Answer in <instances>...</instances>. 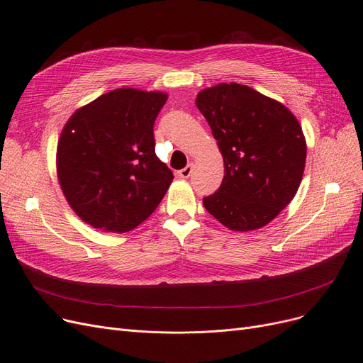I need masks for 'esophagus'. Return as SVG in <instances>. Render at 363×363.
<instances>
[{"instance_id":"34e87169","label":"esophagus","mask_w":363,"mask_h":363,"mask_svg":"<svg viewBox=\"0 0 363 363\" xmlns=\"http://www.w3.org/2000/svg\"><path fill=\"white\" fill-rule=\"evenodd\" d=\"M192 171H194V164H189L183 169L179 171V176L182 179H189V177H191V174H192Z\"/></svg>"}]
</instances>
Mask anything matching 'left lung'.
Masks as SVG:
<instances>
[{"mask_svg":"<svg viewBox=\"0 0 363 363\" xmlns=\"http://www.w3.org/2000/svg\"><path fill=\"white\" fill-rule=\"evenodd\" d=\"M195 103L224 162L221 186L203 206L230 230L264 228L303 179L307 145L298 119L281 101L236 82L203 89Z\"/></svg>","mask_w":363,"mask_h":363,"instance_id":"left-lung-1","label":"left lung"}]
</instances>
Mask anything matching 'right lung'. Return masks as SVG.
<instances>
[{
	"label": "right lung",
	"instance_id": "1",
	"mask_svg": "<svg viewBox=\"0 0 363 363\" xmlns=\"http://www.w3.org/2000/svg\"><path fill=\"white\" fill-rule=\"evenodd\" d=\"M168 94L131 87L101 94L66 121L56 152L62 192L94 229L125 233L160 205L174 179L155 153L153 123Z\"/></svg>",
	"mask_w": 363,
	"mask_h": 363
}]
</instances>
